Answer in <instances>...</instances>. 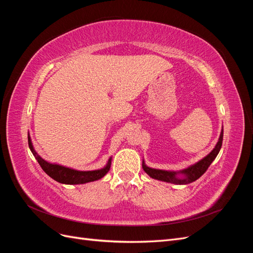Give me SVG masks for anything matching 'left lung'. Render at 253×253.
<instances>
[{"label":"left lung","instance_id":"1","mask_svg":"<svg viewBox=\"0 0 253 253\" xmlns=\"http://www.w3.org/2000/svg\"><path fill=\"white\" fill-rule=\"evenodd\" d=\"M223 136H224V129H221L220 136L218 138V141L214 148L208 155L204 157L200 162L196 163L195 165L191 166L187 169L179 171V172H174V171H165V170H157V169H152L145 166L144 162H142V169L147 173L150 177L162 180L166 182H171L175 183V185H187V183H191L198 179L201 176L208 170V168L212 164L214 159L216 158L218 152L221 148V144H223ZM181 173L183 176L181 178H178L177 174Z\"/></svg>","mask_w":253,"mask_h":253}]
</instances>
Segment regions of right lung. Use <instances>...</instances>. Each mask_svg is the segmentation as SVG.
Masks as SVG:
<instances>
[{
  "mask_svg": "<svg viewBox=\"0 0 253 253\" xmlns=\"http://www.w3.org/2000/svg\"><path fill=\"white\" fill-rule=\"evenodd\" d=\"M28 145L29 149L32 151L35 158L38 160V163L41 166L43 171L46 173L52 179H55L58 182L66 183V185H80V183H85L89 181H94L102 178L103 176L110 171L111 168V158L109 159L108 165L100 170L95 171H77L74 169H70L60 165H55L47 163L44 160L38 153L35 151L34 145L32 143V139L28 134Z\"/></svg>",
  "mask_w": 253,
  "mask_h": 253,
  "instance_id": "add662e5",
  "label": "right lung"
}]
</instances>
